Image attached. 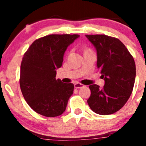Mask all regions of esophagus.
<instances>
[{
    "label": "esophagus",
    "instance_id": "esophagus-1",
    "mask_svg": "<svg viewBox=\"0 0 146 146\" xmlns=\"http://www.w3.org/2000/svg\"><path fill=\"white\" fill-rule=\"evenodd\" d=\"M74 86V88H77V89L80 88H82V87H83V86H84L82 84H81V83H79V82H77V83H75Z\"/></svg>",
    "mask_w": 146,
    "mask_h": 146
}]
</instances>
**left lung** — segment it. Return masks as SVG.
Returning a JSON list of instances; mask_svg holds the SVG:
<instances>
[{"label":"left lung","instance_id":"left-lung-1","mask_svg":"<svg viewBox=\"0 0 146 146\" xmlns=\"http://www.w3.org/2000/svg\"><path fill=\"white\" fill-rule=\"evenodd\" d=\"M97 53V68L104 80V87L89 86L88 104L94 113L110 115L128 101L133 90L136 67L132 55L118 38L106 35H86Z\"/></svg>","mask_w":146,"mask_h":146}]
</instances>
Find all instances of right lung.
<instances>
[{
  "instance_id": "add662e5",
  "label": "right lung",
  "mask_w": 146,
  "mask_h": 146,
  "mask_svg": "<svg viewBox=\"0 0 146 146\" xmlns=\"http://www.w3.org/2000/svg\"><path fill=\"white\" fill-rule=\"evenodd\" d=\"M77 34H51L35 40L24 54L20 85L24 99L36 113L56 117L65 111L74 91L72 83L55 79L64 55Z\"/></svg>"
}]
</instances>
